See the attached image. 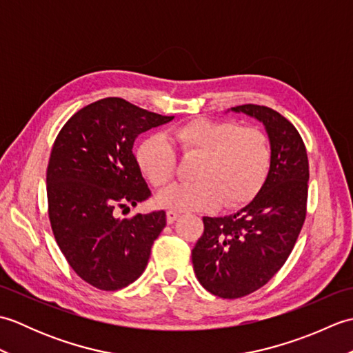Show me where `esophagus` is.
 I'll use <instances>...</instances> for the list:
<instances>
[{"mask_svg": "<svg viewBox=\"0 0 353 353\" xmlns=\"http://www.w3.org/2000/svg\"><path fill=\"white\" fill-rule=\"evenodd\" d=\"M179 215H181V214H179L177 211H172V209H168V211H167V223L168 224L174 223L179 219Z\"/></svg>", "mask_w": 353, "mask_h": 353, "instance_id": "1", "label": "esophagus"}]
</instances>
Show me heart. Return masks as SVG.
I'll list each match as a JSON object with an SVG mask.
<instances>
[{
	"label": "heart",
	"mask_w": 353,
	"mask_h": 353,
	"mask_svg": "<svg viewBox=\"0 0 353 353\" xmlns=\"http://www.w3.org/2000/svg\"><path fill=\"white\" fill-rule=\"evenodd\" d=\"M168 138L185 156H200L194 182L176 183L157 201L176 211L238 208L264 186L272 167V145L258 127L236 121L196 118L177 124ZM137 162L154 188L167 186L177 171V153L162 134H150L137 150Z\"/></svg>",
	"instance_id": "1"
}]
</instances>
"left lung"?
Instances as JSON below:
<instances>
[{"instance_id":"8db88e82","label":"left lung","mask_w":353,"mask_h":353,"mask_svg":"<svg viewBox=\"0 0 353 353\" xmlns=\"http://www.w3.org/2000/svg\"><path fill=\"white\" fill-rule=\"evenodd\" d=\"M265 125L272 145L268 177L249 205L228 216H203L192 249L199 282L214 296L244 297L279 272L306 219L310 163L301 133L279 112L259 104L232 108Z\"/></svg>"}]
</instances>
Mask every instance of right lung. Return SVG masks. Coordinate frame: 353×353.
<instances>
[{"mask_svg": "<svg viewBox=\"0 0 353 353\" xmlns=\"http://www.w3.org/2000/svg\"><path fill=\"white\" fill-rule=\"evenodd\" d=\"M172 118L108 97L76 112L57 134L47 168L51 229L71 268L95 288L137 281L167 224L162 209L132 219L115 212L152 196L133 144Z\"/></svg>", "mask_w": 353, "mask_h": 353, "instance_id": "right-lung-1", "label": "right lung"}]
</instances>
